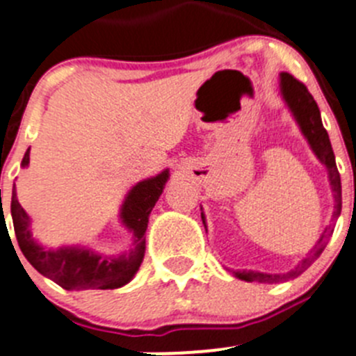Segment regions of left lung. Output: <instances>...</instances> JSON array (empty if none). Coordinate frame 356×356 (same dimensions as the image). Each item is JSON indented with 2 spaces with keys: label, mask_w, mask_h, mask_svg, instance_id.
<instances>
[{
  "label": "left lung",
  "mask_w": 356,
  "mask_h": 356,
  "mask_svg": "<svg viewBox=\"0 0 356 356\" xmlns=\"http://www.w3.org/2000/svg\"><path fill=\"white\" fill-rule=\"evenodd\" d=\"M280 95L284 99V102L288 104L289 111L295 116L296 123H298L300 130L307 139L309 146L314 152V155L318 156L321 164L327 165L328 171V181H330L332 194H334L335 207H334V218H337L341 215L342 208V191H341V175L337 171V165H335V155L334 149H332L330 139H328V132L325 130L321 123V114H319V107L316 104V100L312 99V95L309 93V90L305 88L304 83H300L298 79L288 74V72H282L280 74ZM204 224V215L201 213ZM332 233H334V226H328L327 229L323 231L319 240L316 242V245L312 247L311 252L307 254V257L300 261L298 265L288 273H261L254 272V270H243V272H234V277L238 279L247 280V282H279V280L293 279V277H298L300 273L305 272L309 266L314 263V259H318L319 254L325 250L328 240H330Z\"/></svg>",
  "instance_id": "1"
}]
</instances>
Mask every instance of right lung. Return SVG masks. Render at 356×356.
<instances>
[{
  "label": "right lung",
  "mask_w": 356,
  "mask_h": 356,
  "mask_svg": "<svg viewBox=\"0 0 356 356\" xmlns=\"http://www.w3.org/2000/svg\"><path fill=\"white\" fill-rule=\"evenodd\" d=\"M28 164L29 149L24 153V159L21 162L22 168H26ZM168 180L169 171L165 169L161 175L139 181L127 194L122 204V211H120V218L127 226V229L132 231L134 243L129 252L113 257L102 256L90 249H84V247L44 249L31 236L29 217L24 208L19 204L14 185L10 210H12V220H14L19 247L37 272H40L42 275L68 291L122 288L132 280V277L141 266L146 250L145 233L148 227V217L161 197Z\"/></svg>",
  "instance_id": "add662e5"
}]
</instances>
